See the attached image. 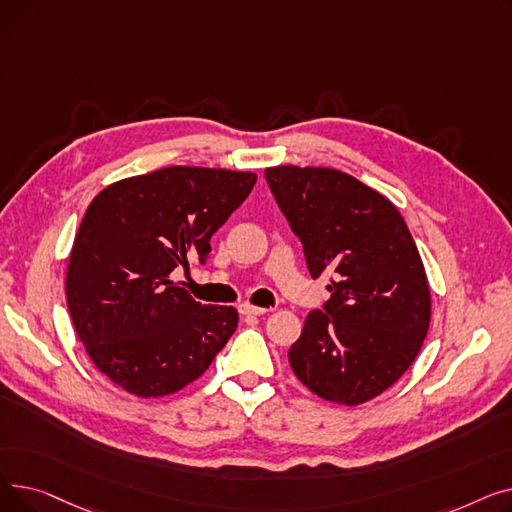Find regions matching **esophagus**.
Returning a JSON list of instances; mask_svg holds the SVG:
<instances>
[{
    "instance_id": "34e87169",
    "label": "esophagus",
    "mask_w": 512,
    "mask_h": 512,
    "mask_svg": "<svg viewBox=\"0 0 512 512\" xmlns=\"http://www.w3.org/2000/svg\"><path fill=\"white\" fill-rule=\"evenodd\" d=\"M238 311H240L242 315H263V313H267V309L255 307V305H249V303H242V305L238 307Z\"/></svg>"
}]
</instances>
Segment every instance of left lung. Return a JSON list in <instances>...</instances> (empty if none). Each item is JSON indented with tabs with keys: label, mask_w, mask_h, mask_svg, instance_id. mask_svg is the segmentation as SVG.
Instances as JSON below:
<instances>
[{
	"label": "left lung",
	"mask_w": 512,
	"mask_h": 512,
	"mask_svg": "<svg viewBox=\"0 0 512 512\" xmlns=\"http://www.w3.org/2000/svg\"><path fill=\"white\" fill-rule=\"evenodd\" d=\"M278 207L303 242L311 278L332 272L324 311L290 346L294 375L317 396L355 407L388 390L421 351L432 297L398 209L332 168L265 170Z\"/></svg>",
	"instance_id": "8db88e82"
}]
</instances>
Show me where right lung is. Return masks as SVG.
<instances>
[{"mask_svg": "<svg viewBox=\"0 0 512 512\" xmlns=\"http://www.w3.org/2000/svg\"><path fill=\"white\" fill-rule=\"evenodd\" d=\"M255 182L253 172L172 166L118 180L87 207L66 303L87 355L122 390L174 394L201 378L234 334V307L197 303L172 274L205 263L211 236Z\"/></svg>", "mask_w": 512, "mask_h": 512, "instance_id": "1", "label": "right lung"}]
</instances>
